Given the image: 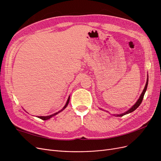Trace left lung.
Listing matches in <instances>:
<instances>
[{
  "instance_id": "obj_1",
  "label": "left lung",
  "mask_w": 161,
  "mask_h": 161,
  "mask_svg": "<svg viewBox=\"0 0 161 161\" xmlns=\"http://www.w3.org/2000/svg\"><path fill=\"white\" fill-rule=\"evenodd\" d=\"M148 76H147V83H146V85H145V86H144V89L142 92V93H141V95H140V97H139V99H138V101L136 102V103H135L132 107H131V108H130L128 111H126L125 112H124V113H123V114H113L112 115L117 116V117H121V116H123V115H124L128 114L131 113V112H132V111H134V110H136V109H137V108H138V107L140 106V105L141 104V103H142V100H143L144 96V94H145V92H146V91H147V86H148ZM102 110H103V109H102Z\"/></svg>"
}]
</instances>
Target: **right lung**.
<instances>
[{"mask_svg":"<svg viewBox=\"0 0 161 161\" xmlns=\"http://www.w3.org/2000/svg\"><path fill=\"white\" fill-rule=\"evenodd\" d=\"M69 101H70V96L69 97V98H68V100H67V101H66V105L64 106V108H63L60 111H58V112H56V113L53 114H52V115H47V116H37V118H40V119H43V120H47V119H49L52 118L53 116H54V115H57L58 114H59L60 112H61V111H62L63 110H64V109L66 108V107L68 106V105H69Z\"/></svg>","mask_w":161,"mask_h":161,"instance_id":"right-lung-1","label":"right lung"}]
</instances>
